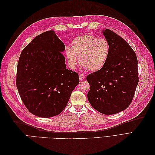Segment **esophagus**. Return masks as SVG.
<instances>
[{"mask_svg":"<svg viewBox=\"0 0 155 155\" xmlns=\"http://www.w3.org/2000/svg\"><path fill=\"white\" fill-rule=\"evenodd\" d=\"M85 75H83V74H80L79 75V79H80L81 81L83 80V79H85Z\"/></svg>","mask_w":155,"mask_h":155,"instance_id":"esophagus-1","label":"esophagus"}]
</instances>
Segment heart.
<instances>
[{
	"label": "heart",
	"mask_w": 155,
	"mask_h": 155,
	"mask_svg": "<svg viewBox=\"0 0 155 155\" xmlns=\"http://www.w3.org/2000/svg\"><path fill=\"white\" fill-rule=\"evenodd\" d=\"M72 46L65 48V55L69 66L76 67L78 58L83 67L91 72L101 69L109 56L110 43L105 38H98L92 34L81 35L74 38Z\"/></svg>",
	"instance_id": "b5f03b06"
}]
</instances>
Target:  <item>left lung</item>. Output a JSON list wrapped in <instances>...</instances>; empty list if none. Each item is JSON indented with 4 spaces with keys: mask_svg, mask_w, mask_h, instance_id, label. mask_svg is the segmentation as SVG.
I'll use <instances>...</instances> for the list:
<instances>
[{
    "mask_svg": "<svg viewBox=\"0 0 155 155\" xmlns=\"http://www.w3.org/2000/svg\"><path fill=\"white\" fill-rule=\"evenodd\" d=\"M110 51L101 69L87 76L90 85L87 97L94 109L110 115L123 111L132 102L139 78L134 51L110 30L103 31Z\"/></svg>",
    "mask_w": 155,
    "mask_h": 155,
    "instance_id": "1",
    "label": "left lung"
}]
</instances>
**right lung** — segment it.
I'll list each match as a JSON object with an SVG mask.
<instances>
[{"label": "right lung", "mask_w": 155, "mask_h": 155, "mask_svg": "<svg viewBox=\"0 0 155 155\" xmlns=\"http://www.w3.org/2000/svg\"><path fill=\"white\" fill-rule=\"evenodd\" d=\"M64 49V43L50 30L35 37L21 54L17 88L27 109L37 116L60 114L79 83L78 74L66 68Z\"/></svg>", "instance_id": "1"}]
</instances>
